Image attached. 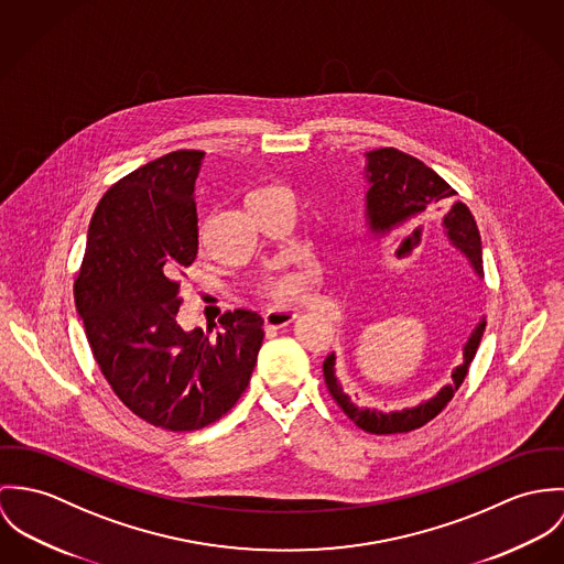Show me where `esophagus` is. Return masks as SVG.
Masks as SVG:
<instances>
[{
  "instance_id": "1",
  "label": "esophagus",
  "mask_w": 564,
  "mask_h": 564,
  "mask_svg": "<svg viewBox=\"0 0 564 564\" xmlns=\"http://www.w3.org/2000/svg\"><path fill=\"white\" fill-rule=\"evenodd\" d=\"M296 310H285V307H274V310H268L263 319H265V326L268 328H283L288 324H292L296 319Z\"/></svg>"
}]
</instances>
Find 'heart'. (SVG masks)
<instances>
[{"label": "heart", "mask_w": 564, "mask_h": 564, "mask_svg": "<svg viewBox=\"0 0 564 564\" xmlns=\"http://www.w3.org/2000/svg\"><path fill=\"white\" fill-rule=\"evenodd\" d=\"M274 188H257L251 189L247 196H245V205H249L254 198H261L265 196L268 192H272ZM301 290V279L296 274H281V276H270L265 281V292L274 299H288V296H294L299 294Z\"/></svg>", "instance_id": "obj_1"}]
</instances>
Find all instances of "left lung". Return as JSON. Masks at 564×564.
Segmentation results:
<instances>
[{
    "label": "left lung",
    "mask_w": 564,
    "mask_h": 564,
    "mask_svg": "<svg viewBox=\"0 0 564 564\" xmlns=\"http://www.w3.org/2000/svg\"><path fill=\"white\" fill-rule=\"evenodd\" d=\"M366 218L370 234L375 238H387L393 231H400L417 220L443 214V229L454 249L463 252L471 263L478 279L485 276L482 272V242L476 227V220L465 203L456 200V189L447 182H443L433 169L420 162L413 155H406L398 149L384 147L366 153ZM487 319L485 315L476 322L469 330V337L463 346V361L452 370V382L441 387L431 400L420 402L417 406L400 409V411H378L359 406L350 400V395L341 389V382L335 376V355L330 352L324 364V382L333 395V400L341 406V411L366 433L372 435H395V433H411L422 429L433 417L445 409V404L454 398V391L465 380L467 370L476 357L485 333Z\"/></svg>",
    "instance_id": "left-lung-1"
}]
</instances>
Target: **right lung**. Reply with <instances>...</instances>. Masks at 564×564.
I'll return each mask as SVG.
<instances>
[{
	"label": "right lung",
	"instance_id": "obj_1",
	"mask_svg": "<svg viewBox=\"0 0 564 564\" xmlns=\"http://www.w3.org/2000/svg\"><path fill=\"white\" fill-rule=\"evenodd\" d=\"M203 151L166 153L99 200L75 279V307L95 361L140 420L189 433L220 420L245 393L263 317L236 310L214 337L177 324L180 276L198 252L194 184Z\"/></svg>",
	"mask_w": 564,
	"mask_h": 564
}]
</instances>
